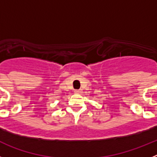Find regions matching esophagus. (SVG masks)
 Here are the masks:
<instances>
[{
	"label": "esophagus",
	"mask_w": 157,
	"mask_h": 157,
	"mask_svg": "<svg viewBox=\"0 0 157 157\" xmlns=\"http://www.w3.org/2000/svg\"><path fill=\"white\" fill-rule=\"evenodd\" d=\"M75 94H81V91H80V90H75Z\"/></svg>",
	"instance_id": "34e87169"
}]
</instances>
